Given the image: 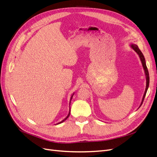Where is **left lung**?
Listing matches in <instances>:
<instances>
[{
    "mask_svg": "<svg viewBox=\"0 0 157 157\" xmlns=\"http://www.w3.org/2000/svg\"><path fill=\"white\" fill-rule=\"evenodd\" d=\"M130 46L131 48L136 52V53L137 54V55L139 56L140 58V60H141V61L142 66H143V68H144V69L145 75V77H146V88H145V92H144V94L143 98H142V100H141V104H140V107H139V108H140V107H141V105H142V103H143V101H144V98H145V95H146L147 91V90H148V88H149V75L148 69H147V65H146L145 59V58H144V56L143 54H142V52H141V50L139 49L138 46H137L136 44H131Z\"/></svg>",
    "mask_w": 157,
    "mask_h": 157,
    "instance_id": "left-lung-1",
    "label": "left lung"
}]
</instances>
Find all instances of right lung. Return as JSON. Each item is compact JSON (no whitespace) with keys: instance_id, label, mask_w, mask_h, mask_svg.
<instances>
[{"instance_id":"obj_1","label":"right lung","mask_w":157,"mask_h":157,"mask_svg":"<svg viewBox=\"0 0 157 157\" xmlns=\"http://www.w3.org/2000/svg\"><path fill=\"white\" fill-rule=\"evenodd\" d=\"M73 95H74V93L72 94V96H71V99H70V101H69V114H68V115L62 121H61V122H58V123H57L56 124H60V123H62L63 122H64L66 119H67V118L69 117V115H70V113H71V110H70V104H71V99H72V98H73Z\"/></svg>"}]
</instances>
